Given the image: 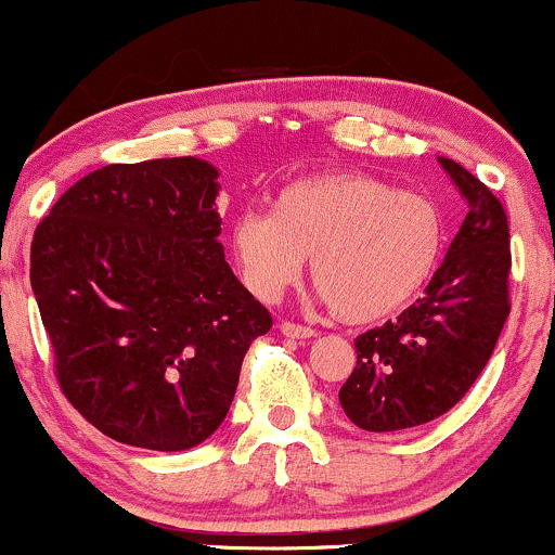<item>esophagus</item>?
<instances>
[{
    "label": "esophagus",
    "mask_w": 555,
    "mask_h": 555,
    "mask_svg": "<svg viewBox=\"0 0 555 555\" xmlns=\"http://www.w3.org/2000/svg\"><path fill=\"white\" fill-rule=\"evenodd\" d=\"M282 334L289 336V339H313L315 336V328L310 326H302V323H292V321H284L282 326Z\"/></svg>",
    "instance_id": "obj_1"
}]
</instances>
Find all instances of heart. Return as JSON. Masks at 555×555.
<instances>
[{
  "label": "heart",
  "mask_w": 555,
  "mask_h": 555,
  "mask_svg": "<svg viewBox=\"0 0 555 555\" xmlns=\"http://www.w3.org/2000/svg\"><path fill=\"white\" fill-rule=\"evenodd\" d=\"M446 219L417 190L362 171H323L284 184L271 211H242L229 250L253 295L273 302L302 276L334 315L373 323L415 299L441 263Z\"/></svg>",
  "instance_id": "b5f03b06"
}]
</instances>
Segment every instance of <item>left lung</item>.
I'll return each instance as SVG.
<instances>
[{
  "label": "left lung",
  "instance_id": "1",
  "mask_svg": "<svg viewBox=\"0 0 555 555\" xmlns=\"http://www.w3.org/2000/svg\"><path fill=\"white\" fill-rule=\"evenodd\" d=\"M438 162L467 201V216L425 295L354 339L358 365L339 401L362 430L417 428L446 415L488 365L512 310L506 211L462 164Z\"/></svg>",
  "mask_w": 555,
  "mask_h": 555
}]
</instances>
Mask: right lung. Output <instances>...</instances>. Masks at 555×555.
<instances>
[{"instance_id": "right-lung-1", "label": "right lung", "mask_w": 555, "mask_h": 555, "mask_svg": "<svg viewBox=\"0 0 555 555\" xmlns=\"http://www.w3.org/2000/svg\"><path fill=\"white\" fill-rule=\"evenodd\" d=\"M216 171L195 156L109 164L54 203L30 286L69 404L114 441L184 451L224 423L271 313L224 260Z\"/></svg>"}]
</instances>
